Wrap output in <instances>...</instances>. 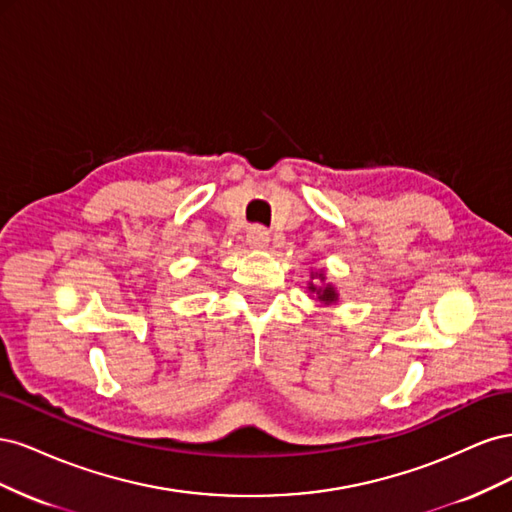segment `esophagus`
Instances as JSON below:
<instances>
[{
    "label": "esophagus",
    "instance_id": "34e87169",
    "mask_svg": "<svg viewBox=\"0 0 512 512\" xmlns=\"http://www.w3.org/2000/svg\"><path fill=\"white\" fill-rule=\"evenodd\" d=\"M269 241H271V235L267 228L252 226L250 230H247V245H250L252 250H265Z\"/></svg>",
    "mask_w": 512,
    "mask_h": 512
}]
</instances>
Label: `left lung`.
<instances>
[{"label": "left lung", "instance_id": "8db88e82", "mask_svg": "<svg viewBox=\"0 0 512 512\" xmlns=\"http://www.w3.org/2000/svg\"><path fill=\"white\" fill-rule=\"evenodd\" d=\"M307 292L309 297L316 299L322 305H333L339 301V292L331 282H327V273H324V269L309 271Z\"/></svg>", "mask_w": 512, "mask_h": 512}]
</instances>
